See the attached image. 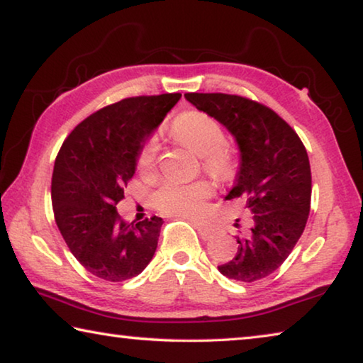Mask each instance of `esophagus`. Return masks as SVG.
Segmentation results:
<instances>
[{
    "label": "esophagus",
    "instance_id": "1",
    "mask_svg": "<svg viewBox=\"0 0 363 363\" xmlns=\"http://www.w3.org/2000/svg\"><path fill=\"white\" fill-rule=\"evenodd\" d=\"M195 227H196V230H199L200 237L203 238V240H210V238L214 237V232L210 229V227L201 225V224H195Z\"/></svg>",
    "mask_w": 363,
    "mask_h": 363
}]
</instances>
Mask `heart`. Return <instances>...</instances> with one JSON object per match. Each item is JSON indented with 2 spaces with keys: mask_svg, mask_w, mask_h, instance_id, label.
Wrapping results in <instances>:
<instances>
[{
  "mask_svg": "<svg viewBox=\"0 0 363 363\" xmlns=\"http://www.w3.org/2000/svg\"><path fill=\"white\" fill-rule=\"evenodd\" d=\"M169 134L177 143L189 147L201 157V169L219 182L232 181L238 171V158L229 145H225V133L219 123L205 112L192 110L181 113L171 123ZM158 158V144L155 139L145 140L138 153L139 173L149 174ZM211 195L208 182L176 184L164 182L152 200L157 210L173 216L194 218L203 211V201Z\"/></svg>",
  "mask_w": 363,
  "mask_h": 363,
  "instance_id": "obj_1",
  "label": "heart"
}]
</instances>
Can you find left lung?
Returning <instances> with one entry per match:
<instances>
[{"mask_svg": "<svg viewBox=\"0 0 363 363\" xmlns=\"http://www.w3.org/2000/svg\"><path fill=\"white\" fill-rule=\"evenodd\" d=\"M184 96L223 123L240 147L237 184L225 200H247L253 219L237 237L235 256L218 266L219 272L245 284L261 280L290 256L309 218L312 177L306 147L296 131L261 102L224 93Z\"/></svg>", "mask_w": 363, "mask_h": 363, "instance_id": "1", "label": "left lung"}]
</instances>
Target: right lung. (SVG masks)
Wrapping results in <instances>:
<instances>
[{
    "mask_svg": "<svg viewBox=\"0 0 363 363\" xmlns=\"http://www.w3.org/2000/svg\"><path fill=\"white\" fill-rule=\"evenodd\" d=\"M179 99L169 93L110 104L77 125L60 147L51 182L54 219L73 256L96 277L133 279L155 255L163 219L126 224L116 205L140 147Z\"/></svg>",
    "mask_w": 363,
    "mask_h": 363,
    "instance_id": "obj_1",
    "label": "right lung"
}]
</instances>
